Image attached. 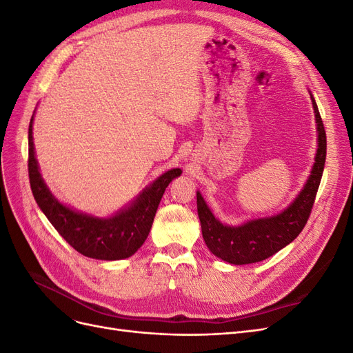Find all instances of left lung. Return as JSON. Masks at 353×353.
<instances>
[{
    "label": "left lung",
    "mask_w": 353,
    "mask_h": 353,
    "mask_svg": "<svg viewBox=\"0 0 353 353\" xmlns=\"http://www.w3.org/2000/svg\"><path fill=\"white\" fill-rule=\"evenodd\" d=\"M312 104L318 130L315 163L301 194L284 212L272 218L250 221L240 227H227L212 215L201 194L197 193V213L203 239L209 250L222 261L234 265L261 262L285 248L305 228L314 208L319 183H321L327 154L324 123L314 97Z\"/></svg>",
    "instance_id": "8db88e82"
}]
</instances>
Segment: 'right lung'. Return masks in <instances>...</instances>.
Listing matches in <instances>:
<instances>
[{
	"label": "right lung",
	"instance_id": "add662e5",
	"mask_svg": "<svg viewBox=\"0 0 353 353\" xmlns=\"http://www.w3.org/2000/svg\"><path fill=\"white\" fill-rule=\"evenodd\" d=\"M28 172L32 193L41 210L60 236L83 256L100 261H119L132 256L150 232L156 210L170 181L181 175V169H170L144 190L132 205L113 218L100 219L63 206L50 193L38 170L29 125Z\"/></svg>",
	"mask_w": 353,
	"mask_h": 353
}]
</instances>
